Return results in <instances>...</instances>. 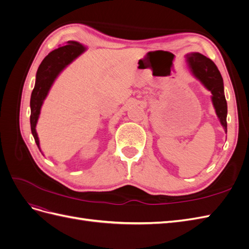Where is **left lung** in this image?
Masks as SVG:
<instances>
[{
	"mask_svg": "<svg viewBox=\"0 0 249 249\" xmlns=\"http://www.w3.org/2000/svg\"><path fill=\"white\" fill-rule=\"evenodd\" d=\"M186 61L193 76L198 79L203 86L212 93V102L216 114L220 120L225 133H228V104L224 96L223 80L217 66L212 60L199 53H190L186 55Z\"/></svg>",
	"mask_w": 249,
	"mask_h": 249,
	"instance_id": "obj_1",
	"label": "left lung"
}]
</instances>
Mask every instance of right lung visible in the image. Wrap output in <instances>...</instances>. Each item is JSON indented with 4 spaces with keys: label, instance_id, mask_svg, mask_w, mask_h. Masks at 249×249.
<instances>
[{
    "label": "right lung",
    "instance_id": "add662e5",
    "mask_svg": "<svg viewBox=\"0 0 249 249\" xmlns=\"http://www.w3.org/2000/svg\"><path fill=\"white\" fill-rule=\"evenodd\" d=\"M86 48L77 41H69V44L60 47L42 60L36 73L35 86L31 94L30 107H31V116H30V124H31L32 135L35 139L37 146L40 150L39 139L36 133V124L38 120L40 109L46 99L53 83L65 67L71 63L74 59L79 57L82 53H84Z\"/></svg>",
    "mask_w": 249,
    "mask_h": 249
}]
</instances>
